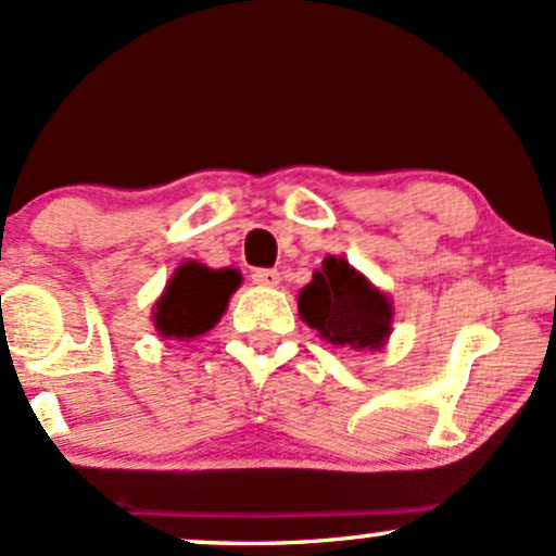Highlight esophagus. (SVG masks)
I'll list each match as a JSON object with an SVG mask.
<instances>
[{
    "label": "esophagus",
    "mask_w": 556,
    "mask_h": 556,
    "mask_svg": "<svg viewBox=\"0 0 556 556\" xmlns=\"http://www.w3.org/2000/svg\"><path fill=\"white\" fill-rule=\"evenodd\" d=\"M279 271L277 269H256L253 271V282L258 287H277L279 285Z\"/></svg>",
    "instance_id": "esophagus-1"
}]
</instances>
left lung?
I'll use <instances>...</instances> for the list:
<instances>
[{
    "label": "left lung",
    "mask_w": 556,
    "mask_h": 556,
    "mask_svg": "<svg viewBox=\"0 0 556 556\" xmlns=\"http://www.w3.org/2000/svg\"><path fill=\"white\" fill-rule=\"evenodd\" d=\"M298 311L334 348L381 350L392 334V300L342 256L324 258L321 269L300 290Z\"/></svg>",
    "instance_id": "obj_1"
}]
</instances>
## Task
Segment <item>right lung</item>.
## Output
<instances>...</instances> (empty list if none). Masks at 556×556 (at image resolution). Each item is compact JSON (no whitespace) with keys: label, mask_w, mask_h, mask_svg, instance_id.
Masks as SVG:
<instances>
[{"label":"right lung","mask_w":556,"mask_h":556,"mask_svg":"<svg viewBox=\"0 0 556 556\" xmlns=\"http://www.w3.org/2000/svg\"><path fill=\"white\" fill-rule=\"evenodd\" d=\"M238 269H208L185 261L154 303V327L164 340H193L216 327L240 287Z\"/></svg>","instance_id":"1"}]
</instances>
